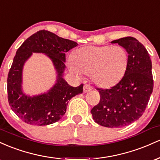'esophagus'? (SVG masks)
Segmentation results:
<instances>
[{
  "label": "esophagus",
  "mask_w": 160,
  "mask_h": 160,
  "mask_svg": "<svg viewBox=\"0 0 160 160\" xmlns=\"http://www.w3.org/2000/svg\"><path fill=\"white\" fill-rule=\"evenodd\" d=\"M92 89V87L89 85H88V84H85L83 86V92H87L90 91Z\"/></svg>",
  "instance_id": "esophagus-1"
}]
</instances>
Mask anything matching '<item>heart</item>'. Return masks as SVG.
Instances as JSON below:
<instances>
[{
	"label": "heart",
	"mask_w": 160,
	"mask_h": 160,
	"mask_svg": "<svg viewBox=\"0 0 160 160\" xmlns=\"http://www.w3.org/2000/svg\"><path fill=\"white\" fill-rule=\"evenodd\" d=\"M128 54L119 46H87L71 55L69 68L76 74H91L92 81L102 87L116 85L123 78Z\"/></svg>",
	"instance_id": "1"
}]
</instances>
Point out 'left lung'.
<instances>
[{"label": "left lung", "mask_w": 160, "mask_h": 160, "mask_svg": "<svg viewBox=\"0 0 160 160\" xmlns=\"http://www.w3.org/2000/svg\"><path fill=\"white\" fill-rule=\"evenodd\" d=\"M126 49L128 65L123 78L110 89L98 88L100 102L91 110L96 123L121 128L143 115L153 89L152 62L144 45L132 37L113 40Z\"/></svg>", "instance_id": "1"}]
</instances>
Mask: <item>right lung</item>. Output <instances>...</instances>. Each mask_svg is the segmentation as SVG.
<instances>
[{
	"instance_id": "add662e5",
	"label": "right lung",
	"mask_w": 160,
	"mask_h": 160,
	"mask_svg": "<svg viewBox=\"0 0 160 160\" xmlns=\"http://www.w3.org/2000/svg\"><path fill=\"white\" fill-rule=\"evenodd\" d=\"M78 46L53 33L41 30L32 34L17 49L7 78L8 102L11 109L23 122L34 126L54 123L63 117L68 101L82 92L83 84L71 86L64 80L65 53ZM32 52L44 53L52 60L57 71V80L47 93L31 97L21 89L22 69Z\"/></svg>"
}]
</instances>
